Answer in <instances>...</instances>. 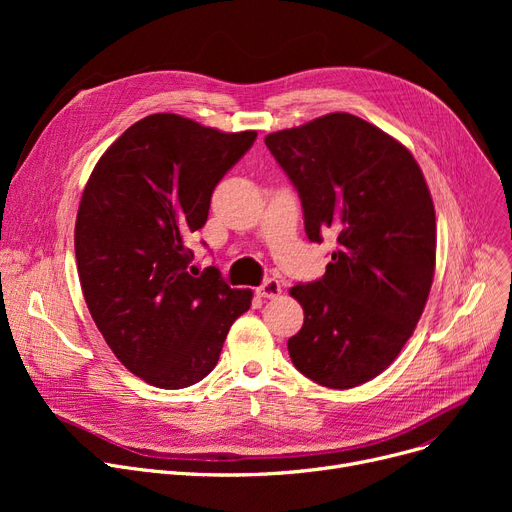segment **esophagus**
Listing matches in <instances>:
<instances>
[{"label":"esophagus","instance_id":"obj_1","mask_svg":"<svg viewBox=\"0 0 512 512\" xmlns=\"http://www.w3.org/2000/svg\"><path fill=\"white\" fill-rule=\"evenodd\" d=\"M255 292L259 294V297H263V299H276V297H280L282 286H280L278 280L270 278V280H265L261 286H257Z\"/></svg>","mask_w":512,"mask_h":512}]
</instances>
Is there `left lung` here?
Instances as JSON below:
<instances>
[{"mask_svg":"<svg viewBox=\"0 0 512 512\" xmlns=\"http://www.w3.org/2000/svg\"><path fill=\"white\" fill-rule=\"evenodd\" d=\"M299 191L311 242H334L326 274L290 294L305 324L288 340L309 380L336 390L380 375L411 338L436 270V211L411 151L353 114L265 137Z\"/></svg>","mask_w":512,"mask_h":512,"instance_id":"8db88e82","label":"left lung"}]
</instances>
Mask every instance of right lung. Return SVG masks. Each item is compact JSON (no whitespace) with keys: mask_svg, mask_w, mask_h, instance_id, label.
I'll return each mask as SVG.
<instances>
[{"mask_svg":"<svg viewBox=\"0 0 512 512\" xmlns=\"http://www.w3.org/2000/svg\"><path fill=\"white\" fill-rule=\"evenodd\" d=\"M255 139L153 114L112 143L85 186L74 228L80 286L107 346L151 386L201 382L251 307L253 292L230 288L215 265L193 272L186 242Z\"/></svg>","mask_w":512,"mask_h":512,"instance_id":"add662e5","label":"right lung"}]
</instances>
